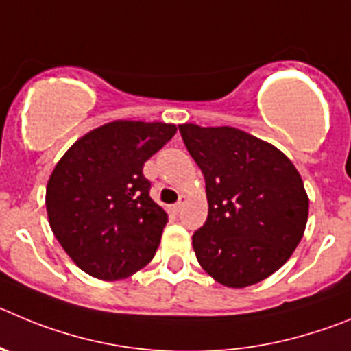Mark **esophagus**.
I'll return each mask as SVG.
<instances>
[{
	"instance_id": "esophagus-1",
	"label": "esophagus",
	"mask_w": 351,
	"mask_h": 351,
	"mask_svg": "<svg viewBox=\"0 0 351 351\" xmlns=\"http://www.w3.org/2000/svg\"><path fill=\"white\" fill-rule=\"evenodd\" d=\"M186 202H188V197H186V195H181V198H179L178 204L170 207V212H172V214H179V212H181V208L184 207Z\"/></svg>"
}]
</instances>
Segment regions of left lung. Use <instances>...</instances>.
<instances>
[{
    "mask_svg": "<svg viewBox=\"0 0 351 351\" xmlns=\"http://www.w3.org/2000/svg\"><path fill=\"white\" fill-rule=\"evenodd\" d=\"M205 178L208 215L193 234L202 268L231 289L265 280L300 245L308 221L303 179L278 147L234 127L179 125Z\"/></svg>",
    "mask_w": 351,
    "mask_h": 351,
    "instance_id": "8db88e82",
    "label": "left lung"
}]
</instances>
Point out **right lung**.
Instances as JSON below:
<instances>
[{
  "label": "right lung",
  "instance_id": "add662e5",
  "mask_svg": "<svg viewBox=\"0 0 351 351\" xmlns=\"http://www.w3.org/2000/svg\"><path fill=\"white\" fill-rule=\"evenodd\" d=\"M176 132L163 121H109L57 162L45 197L48 223L90 276L121 280L154 257L169 217L151 200L143 167Z\"/></svg>",
  "mask_w": 351,
  "mask_h": 351
}]
</instances>
